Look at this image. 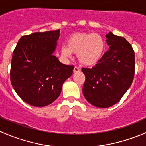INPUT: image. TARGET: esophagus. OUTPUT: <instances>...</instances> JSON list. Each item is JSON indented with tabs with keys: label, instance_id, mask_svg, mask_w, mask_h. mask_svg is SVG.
<instances>
[{
	"label": "esophagus",
	"instance_id": "1",
	"mask_svg": "<svg viewBox=\"0 0 146 146\" xmlns=\"http://www.w3.org/2000/svg\"><path fill=\"white\" fill-rule=\"evenodd\" d=\"M79 71H80V69L78 67H76V66H75L74 69H73V72H74V73H78V72Z\"/></svg>",
	"mask_w": 146,
	"mask_h": 146
}]
</instances>
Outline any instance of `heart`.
<instances>
[{"label":"heart","instance_id":"obj_1","mask_svg":"<svg viewBox=\"0 0 146 146\" xmlns=\"http://www.w3.org/2000/svg\"><path fill=\"white\" fill-rule=\"evenodd\" d=\"M104 48L102 36L94 32H84L72 35L68 39L67 46L61 47V53L64 58H70L72 53L76 54L80 64L91 66L100 61Z\"/></svg>","mask_w":146,"mask_h":146}]
</instances>
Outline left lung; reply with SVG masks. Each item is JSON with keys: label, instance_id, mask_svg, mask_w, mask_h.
Listing matches in <instances>:
<instances>
[{"label": "left lung", "instance_id": "obj_1", "mask_svg": "<svg viewBox=\"0 0 146 146\" xmlns=\"http://www.w3.org/2000/svg\"><path fill=\"white\" fill-rule=\"evenodd\" d=\"M110 48L92 68H82V92L90 104L100 108L114 105L121 99L133 82L135 53L125 38L112 32L106 35Z\"/></svg>", "mask_w": 146, "mask_h": 146}]
</instances>
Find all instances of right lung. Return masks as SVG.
<instances>
[{
  "label": "right lung",
  "instance_id": "add662e5",
  "mask_svg": "<svg viewBox=\"0 0 146 146\" xmlns=\"http://www.w3.org/2000/svg\"><path fill=\"white\" fill-rule=\"evenodd\" d=\"M59 35L60 29L25 35L13 51L10 82L30 105L44 107L55 101L73 73L74 66L61 64L53 55Z\"/></svg>",
  "mask_w": 146,
  "mask_h": 146
}]
</instances>
